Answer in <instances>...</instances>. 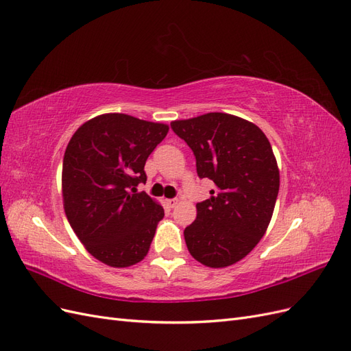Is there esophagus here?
<instances>
[{"label": "esophagus", "instance_id": "obj_1", "mask_svg": "<svg viewBox=\"0 0 351 351\" xmlns=\"http://www.w3.org/2000/svg\"><path fill=\"white\" fill-rule=\"evenodd\" d=\"M178 205V199H167V206L168 208H176Z\"/></svg>", "mask_w": 351, "mask_h": 351}]
</instances>
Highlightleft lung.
I'll list each match as a JSON object with an SVG mask.
<instances>
[{"label":"left lung","mask_w":351,"mask_h":351,"mask_svg":"<svg viewBox=\"0 0 351 351\" xmlns=\"http://www.w3.org/2000/svg\"><path fill=\"white\" fill-rule=\"evenodd\" d=\"M171 129L193 151L197 176L215 183L184 230L187 249L205 267H230L253 250L272 218L280 169L271 143L256 124L226 112L176 120Z\"/></svg>","instance_id":"1"}]
</instances>
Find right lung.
Segmentation results:
<instances>
[{"mask_svg": "<svg viewBox=\"0 0 351 351\" xmlns=\"http://www.w3.org/2000/svg\"><path fill=\"white\" fill-rule=\"evenodd\" d=\"M167 133V124L110 112L82 124L67 145L64 212L83 246L108 267H132L149 252L164 208L136 187Z\"/></svg>", "mask_w": 351, "mask_h": 351, "instance_id": "right-lung-1", "label": "right lung"}]
</instances>
